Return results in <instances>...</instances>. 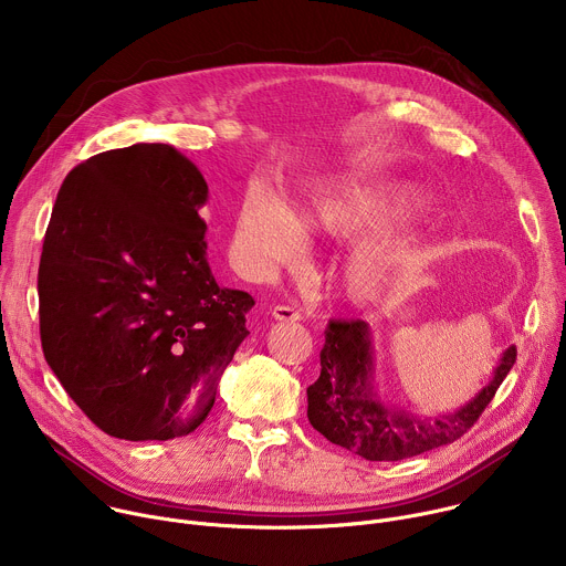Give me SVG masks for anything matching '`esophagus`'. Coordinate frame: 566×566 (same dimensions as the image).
<instances>
[{
    "label": "esophagus",
    "instance_id": "obj_1",
    "mask_svg": "<svg viewBox=\"0 0 566 566\" xmlns=\"http://www.w3.org/2000/svg\"><path fill=\"white\" fill-rule=\"evenodd\" d=\"M271 313H273L275 319H284V322H300L302 319V313L297 308H293V306H286V304L273 306Z\"/></svg>",
    "mask_w": 566,
    "mask_h": 566
}]
</instances>
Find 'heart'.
I'll list each match as a JSON object with an SVG mask.
<instances>
[{"label": "heart", "mask_w": 566, "mask_h": 566, "mask_svg": "<svg viewBox=\"0 0 566 566\" xmlns=\"http://www.w3.org/2000/svg\"><path fill=\"white\" fill-rule=\"evenodd\" d=\"M426 195L400 179H349L319 188L308 201V226L340 241H358L340 260L336 277L354 304L389 297L406 273L421 260L419 237H389L410 223ZM304 226L271 190L251 188L239 206L237 244L260 264L293 262L304 249Z\"/></svg>", "instance_id": "b5f03b06"}]
</instances>
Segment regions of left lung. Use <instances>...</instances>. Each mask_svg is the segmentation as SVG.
I'll list each match as a JSON object with an SVG mask.
<instances>
[{"label":"left lung","instance_id":"left-lung-1","mask_svg":"<svg viewBox=\"0 0 566 566\" xmlns=\"http://www.w3.org/2000/svg\"><path fill=\"white\" fill-rule=\"evenodd\" d=\"M511 345L493 380L463 408L439 417H419L389 406L374 387V347L367 322L329 319L319 352V378L306 387L308 423L332 443L367 461H400L461 439L486 410L515 365Z\"/></svg>","mask_w":566,"mask_h":566}]
</instances>
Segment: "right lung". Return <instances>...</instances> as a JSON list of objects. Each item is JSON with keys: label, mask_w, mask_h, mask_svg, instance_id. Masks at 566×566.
<instances>
[{"label": "right lung", "mask_w": 566, "mask_h": 566, "mask_svg": "<svg viewBox=\"0 0 566 566\" xmlns=\"http://www.w3.org/2000/svg\"><path fill=\"white\" fill-rule=\"evenodd\" d=\"M208 184L172 145L138 143L75 166L55 199L38 271L49 367L103 432H195L249 336L247 291L219 286L199 210Z\"/></svg>", "instance_id": "1"}]
</instances>
